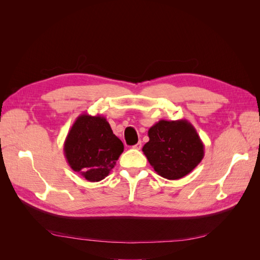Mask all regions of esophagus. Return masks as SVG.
I'll return each instance as SVG.
<instances>
[{
    "label": "esophagus",
    "mask_w": 260,
    "mask_h": 260,
    "mask_svg": "<svg viewBox=\"0 0 260 260\" xmlns=\"http://www.w3.org/2000/svg\"><path fill=\"white\" fill-rule=\"evenodd\" d=\"M141 147H142V142H141V141H139L136 145L132 146V148H135V149H141Z\"/></svg>",
    "instance_id": "1"
}]
</instances>
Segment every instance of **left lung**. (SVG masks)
I'll list each match as a JSON object with an SVG mask.
<instances>
[{
	"mask_svg": "<svg viewBox=\"0 0 260 260\" xmlns=\"http://www.w3.org/2000/svg\"><path fill=\"white\" fill-rule=\"evenodd\" d=\"M149 141L142 151L160 177L178 180L188 175L204 157L198 131L185 119L159 120L148 130Z\"/></svg>",
	"mask_w": 260,
	"mask_h": 260,
	"instance_id": "left-lung-1",
	"label": "left lung"
}]
</instances>
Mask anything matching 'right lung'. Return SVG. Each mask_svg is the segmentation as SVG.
Returning a JSON list of instances; mask_svg holds the SVG:
<instances>
[{
	"instance_id": "right-lung-1",
	"label": "right lung",
	"mask_w": 260,
	"mask_h": 260,
	"mask_svg": "<svg viewBox=\"0 0 260 260\" xmlns=\"http://www.w3.org/2000/svg\"><path fill=\"white\" fill-rule=\"evenodd\" d=\"M122 152V142L101 115H80L64 143V154L70 168L90 182L105 179Z\"/></svg>"
}]
</instances>
